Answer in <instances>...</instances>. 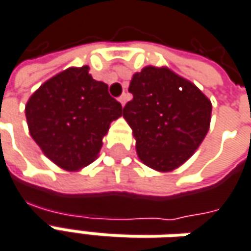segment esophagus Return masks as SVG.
Masks as SVG:
<instances>
[{
  "label": "esophagus",
  "mask_w": 251,
  "mask_h": 251,
  "mask_svg": "<svg viewBox=\"0 0 251 251\" xmlns=\"http://www.w3.org/2000/svg\"><path fill=\"white\" fill-rule=\"evenodd\" d=\"M118 101H119V102H121V105L124 107V105L126 104V101H127V96H126V93H124V94L118 99Z\"/></svg>",
  "instance_id": "esophagus-1"
}]
</instances>
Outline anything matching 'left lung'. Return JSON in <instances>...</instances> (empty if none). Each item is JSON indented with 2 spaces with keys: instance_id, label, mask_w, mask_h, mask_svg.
<instances>
[{
  "instance_id": "1",
  "label": "left lung",
  "mask_w": 251,
  "mask_h": 251,
  "mask_svg": "<svg viewBox=\"0 0 251 251\" xmlns=\"http://www.w3.org/2000/svg\"><path fill=\"white\" fill-rule=\"evenodd\" d=\"M124 107L136 151L144 165L169 172L185 164L210 129L211 101L195 83L167 66H146L129 84Z\"/></svg>"
}]
</instances>
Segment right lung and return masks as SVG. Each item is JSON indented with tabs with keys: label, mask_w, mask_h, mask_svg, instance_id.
<instances>
[{
	"label": "right lung",
	"mask_w": 251,
	"mask_h": 251,
	"mask_svg": "<svg viewBox=\"0 0 251 251\" xmlns=\"http://www.w3.org/2000/svg\"><path fill=\"white\" fill-rule=\"evenodd\" d=\"M25 112L31 137L48 160L65 171H77L97 158L111 122L122 115V105L84 65L68 68L43 83Z\"/></svg>",
	"instance_id": "1"
}]
</instances>
